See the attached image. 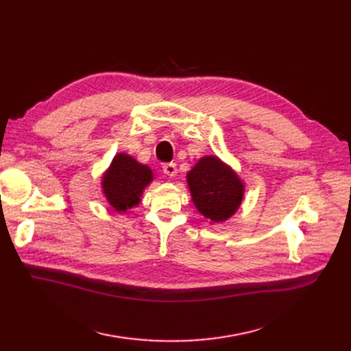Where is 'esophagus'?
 Here are the masks:
<instances>
[{
	"instance_id": "obj_1",
	"label": "esophagus",
	"mask_w": 351,
	"mask_h": 351,
	"mask_svg": "<svg viewBox=\"0 0 351 351\" xmlns=\"http://www.w3.org/2000/svg\"><path fill=\"white\" fill-rule=\"evenodd\" d=\"M163 173L165 175H168V176H176V173H178V169H176V163H173V162H171V163H166V165H163Z\"/></svg>"
}]
</instances>
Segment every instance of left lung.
<instances>
[{"instance_id":"left-lung-1","label":"left lung","mask_w":351,"mask_h":351,"mask_svg":"<svg viewBox=\"0 0 351 351\" xmlns=\"http://www.w3.org/2000/svg\"><path fill=\"white\" fill-rule=\"evenodd\" d=\"M186 183L196 210L210 225L229 220L241 208L246 191L237 172L216 155L202 156L186 173Z\"/></svg>"}]
</instances>
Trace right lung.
<instances>
[{
  "label": "right lung",
  "mask_w": 351,
  "mask_h": 351,
  "mask_svg": "<svg viewBox=\"0 0 351 351\" xmlns=\"http://www.w3.org/2000/svg\"><path fill=\"white\" fill-rule=\"evenodd\" d=\"M154 180V172L147 165L139 163L135 158L119 152L110 160L101 176V189L109 206L117 213H126L138 208L143 191Z\"/></svg>",
  "instance_id": "1"
}]
</instances>
